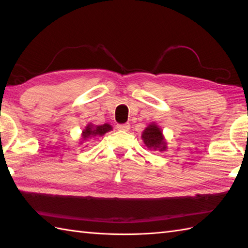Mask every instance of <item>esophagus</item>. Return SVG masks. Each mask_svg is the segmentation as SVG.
<instances>
[{"label":"esophagus","mask_w":248,"mask_h":248,"mask_svg":"<svg viewBox=\"0 0 248 248\" xmlns=\"http://www.w3.org/2000/svg\"><path fill=\"white\" fill-rule=\"evenodd\" d=\"M119 131H128L130 129V124H118L116 125Z\"/></svg>","instance_id":"34e87169"}]
</instances>
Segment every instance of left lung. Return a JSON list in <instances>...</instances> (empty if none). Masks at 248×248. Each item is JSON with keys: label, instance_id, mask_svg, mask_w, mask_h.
Instances as JSON below:
<instances>
[{"label": "left lung", "instance_id": "8db88e82", "mask_svg": "<svg viewBox=\"0 0 248 248\" xmlns=\"http://www.w3.org/2000/svg\"><path fill=\"white\" fill-rule=\"evenodd\" d=\"M141 139H143L145 145L149 149L165 151L167 148L165 139L162 134V130L155 124H150L144 130L143 134H141Z\"/></svg>", "mask_w": 248, "mask_h": 248}]
</instances>
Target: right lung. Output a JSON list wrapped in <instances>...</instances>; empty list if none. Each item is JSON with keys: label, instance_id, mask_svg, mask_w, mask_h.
Listing matches in <instances>:
<instances>
[{"label": "right lung", "instance_id": "right-lung-1", "mask_svg": "<svg viewBox=\"0 0 248 248\" xmlns=\"http://www.w3.org/2000/svg\"><path fill=\"white\" fill-rule=\"evenodd\" d=\"M112 130V125L108 124H104L102 125H93L92 124H88L85 129L82 132L83 140H87L88 139L96 138V136H102L107 132H109Z\"/></svg>", "mask_w": 248, "mask_h": 248}]
</instances>
